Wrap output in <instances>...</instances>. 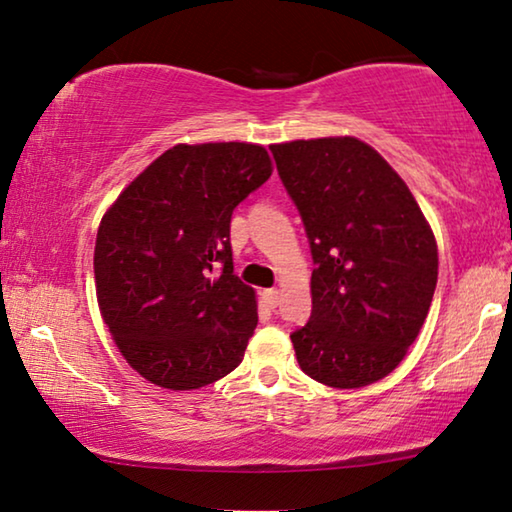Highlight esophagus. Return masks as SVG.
Masks as SVG:
<instances>
[{
  "label": "esophagus",
  "instance_id": "1",
  "mask_svg": "<svg viewBox=\"0 0 512 512\" xmlns=\"http://www.w3.org/2000/svg\"><path fill=\"white\" fill-rule=\"evenodd\" d=\"M262 299L266 305H269V308H276V305L280 303V292L278 289H264Z\"/></svg>",
  "mask_w": 512,
  "mask_h": 512
}]
</instances>
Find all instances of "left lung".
Instances as JSON below:
<instances>
[{
    "label": "left lung",
    "mask_w": 512,
    "mask_h": 512,
    "mask_svg": "<svg viewBox=\"0 0 512 512\" xmlns=\"http://www.w3.org/2000/svg\"><path fill=\"white\" fill-rule=\"evenodd\" d=\"M312 262L310 322L289 338L305 375L361 388L398 368L430 310L437 241L398 172L356 137L273 144Z\"/></svg>",
    "instance_id": "8db88e82"
}]
</instances>
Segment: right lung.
<instances>
[{"mask_svg":"<svg viewBox=\"0 0 512 512\" xmlns=\"http://www.w3.org/2000/svg\"><path fill=\"white\" fill-rule=\"evenodd\" d=\"M269 177L259 144H177L103 216L98 305L119 352L151 384L193 391L243 361L257 301L234 276L230 223Z\"/></svg>","mask_w":512,"mask_h":512,"instance_id":"1","label":"right lung"}]
</instances>
